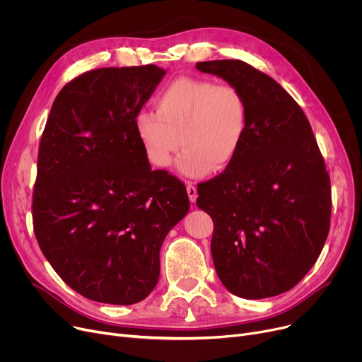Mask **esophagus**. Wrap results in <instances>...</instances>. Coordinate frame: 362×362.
<instances>
[{
    "label": "esophagus",
    "mask_w": 362,
    "mask_h": 362,
    "mask_svg": "<svg viewBox=\"0 0 362 362\" xmlns=\"http://www.w3.org/2000/svg\"><path fill=\"white\" fill-rule=\"evenodd\" d=\"M186 191H187L189 201H191V202H195V201H197V198H198L197 186H195L192 182H187V183H186Z\"/></svg>",
    "instance_id": "obj_1"
}]
</instances>
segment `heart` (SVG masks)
<instances>
[{
	"label": "heart",
	"instance_id": "obj_1",
	"mask_svg": "<svg viewBox=\"0 0 362 362\" xmlns=\"http://www.w3.org/2000/svg\"><path fill=\"white\" fill-rule=\"evenodd\" d=\"M156 110H142L135 130L148 161L170 167L180 142L176 167L186 177H204L230 165L248 129V101L235 85L211 79L179 78L161 89Z\"/></svg>",
	"mask_w": 362,
	"mask_h": 362
}]
</instances>
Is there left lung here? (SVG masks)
I'll use <instances>...</instances> for the list:
<instances>
[{
	"label": "left lung",
	"mask_w": 362,
	"mask_h": 362,
	"mask_svg": "<svg viewBox=\"0 0 362 362\" xmlns=\"http://www.w3.org/2000/svg\"><path fill=\"white\" fill-rule=\"evenodd\" d=\"M248 101L242 149L198 186L197 205L214 223L211 254L226 289L246 299L291 291L315 264L330 229L325 158L298 103L273 78L240 60L197 63Z\"/></svg>",
	"instance_id": "1"
}]
</instances>
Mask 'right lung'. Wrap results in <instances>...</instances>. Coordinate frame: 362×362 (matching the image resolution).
I'll return each instance as SVG.
<instances>
[{
	"label": "right lung",
	"instance_id": "right-lung-1",
	"mask_svg": "<svg viewBox=\"0 0 362 362\" xmlns=\"http://www.w3.org/2000/svg\"><path fill=\"white\" fill-rule=\"evenodd\" d=\"M164 74L154 64L86 71L57 95L42 133L35 236L57 274L92 300L145 299L161 245L189 211L185 185L151 170L135 130Z\"/></svg>",
	"mask_w": 362,
	"mask_h": 362
}]
</instances>
